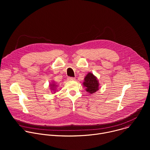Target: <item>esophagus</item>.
<instances>
[{
    "label": "esophagus",
    "mask_w": 150,
    "mask_h": 150,
    "mask_svg": "<svg viewBox=\"0 0 150 150\" xmlns=\"http://www.w3.org/2000/svg\"><path fill=\"white\" fill-rule=\"evenodd\" d=\"M68 81H75V78H72V77H68Z\"/></svg>",
    "instance_id": "esophagus-1"
}]
</instances>
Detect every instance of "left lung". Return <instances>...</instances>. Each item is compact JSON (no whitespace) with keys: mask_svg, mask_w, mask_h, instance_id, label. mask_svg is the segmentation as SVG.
<instances>
[{"mask_svg":"<svg viewBox=\"0 0 150 150\" xmlns=\"http://www.w3.org/2000/svg\"><path fill=\"white\" fill-rule=\"evenodd\" d=\"M82 85L86 91L90 94L96 93L100 88L98 78L92 72H88L85 76Z\"/></svg>","mask_w":150,"mask_h":150,"instance_id":"8db88e82","label":"left lung"}]
</instances>
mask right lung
<instances>
[{
  "label": "right lung",
  "mask_w": 150,
  "mask_h": 150,
  "mask_svg": "<svg viewBox=\"0 0 150 150\" xmlns=\"http://www.w3.org/2000/svg\"><path fill=\"white\" fill-rule=\"evenodd\" d=\"M58 84H57V82H54V81H52L50 84H49V87H50V90L51 91V92L53 93V94L56 93V92H57V88Z\"/></svg>",
  "instance_id": "obj_1"
}]
</instances>
